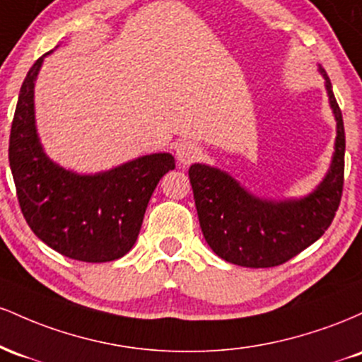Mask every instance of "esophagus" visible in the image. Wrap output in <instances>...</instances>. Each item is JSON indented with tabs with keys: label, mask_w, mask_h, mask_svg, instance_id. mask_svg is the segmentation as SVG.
Returning a JSON list of instances; mask_svg holds the SVG:
<instances>
[{
	"label": "esophagus",
	"mask_w": 362,
	"mask_h": 362,
	"mask_svg": "<svg viewBox=\"0 0 362 362\" xmlns=\"http://www.w3.org/2000/svg\"><path fill=\"white\" fill-rule=\"evenodd\" d=\"M175 155L178 163L190 165L201 156V148L195 143H190V141H182V143H178L175 146Z\"/></svg>",
	"instance_id": "esophagus-1"
}]
</instances>
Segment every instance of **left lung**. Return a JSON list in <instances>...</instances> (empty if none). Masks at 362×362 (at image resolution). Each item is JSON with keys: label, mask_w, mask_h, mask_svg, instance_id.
I'll use <instances>...</instances> for the list:
<instances>
[{"label": "left lung", "mask_w": 362, "mask_h": 362, "mask_svg": "<svg viewBox=\"0 0 362 362\" xmlns=\"http://www.w3.org/2000/svg\"><path fill=\"white\" fill-rule=\"evenodd\" d=\"M318 71L325 80L337 136L330 168L313 192L300 199H260L223 170L202 163L189 168L202 235L216 255L230 264L276 267L317 242L334 221L342 197L346 134L332 83L322 66Z\"/></svg>", "instance_id": "1"}]
</instances>
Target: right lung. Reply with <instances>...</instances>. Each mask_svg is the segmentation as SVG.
Here are the masks:
<instances>
[{
	"mask_svg": "<svg viewBox=\"0 0 362 362\" xmlns=\"http://www.w3.org/2000/svg\"><path fill=\"white\" fill-rule=\"evenodd\" d=\"M47 54L34 62L20 88L8 148L23 218L61 255L91 264L120 259L138 240L153 190L175 160L153 153L90 175L54 163L37 134L34 107L37 74Z\"/></svg>",
	"mask_w": 362,
	"mask_h": 362,
	"instance_id": "obj_1",
	"label": "right lung"
}]
</instances>
